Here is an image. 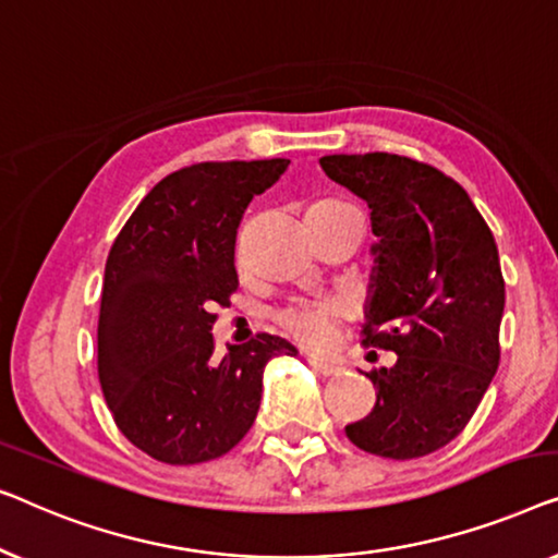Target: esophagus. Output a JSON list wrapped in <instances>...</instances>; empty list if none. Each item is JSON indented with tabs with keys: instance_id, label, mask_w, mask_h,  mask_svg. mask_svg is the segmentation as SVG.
<instances>
[{
	"instance_id": "obj_1",
	"label": "esophagus",
	"mask_w": 558,
	"mask_h": 558,
	"mask_svg": "<svg viewBox=\"0 0 558 558\" xmlns=\"http://www.w3.org/2000/svg\"><path fill=\"white\" fill-rule=\"evenodd\" d=\"M308 359V364L316 368L318 374H324V376H336L341 372V366L339 364H333V361H326V359H318V356H313V354H308L305 356Z\"/></svg>"
}]
</instances>
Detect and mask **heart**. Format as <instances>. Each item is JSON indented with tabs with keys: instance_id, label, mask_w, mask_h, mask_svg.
Instances as JSON below:
<instances>
[{
	"instance_id": "b5f03b06",
	"label": "heart",
	"mask_w": 558,
	"mask_h": 558,
	"mask_svg": "<svg viewBox=\"0 0 558 558\" xmlns=\"http://www.w3.org/2000/svg\"><path fill=\"white\" fill-rule=\"evenodd\" d=\"M361 215L356 207L341 199H318L313 202L305 219H343ZM351 313V305L343 298H324V301H293L276 313V320L282 331H288L295 341L305 347H324L333 336V328L341 318Z\"/></svg>"
}]
</instances>
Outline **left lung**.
I'll use <instances>...</instances> for the list:
<instances>
[{
  "mask_svg": "<svg viewBox=\"0 0 558 558\" xmlns=\"http://www.w3.org/2000/svg\"><path fill=\"white\" fill-rule=\"evenodd\" d=\"M320 167L372 209L379 242L361 343L397 354L366 374L376 404L347 437L389 460L422 458L465 429L498 368V245L468 192L429 163L374 151Z\"/></svg>",
  "mask_w": 558,
  "mask_h": 558,
  "instance_id": "obj_1",
  "label": "left lung"
}]
</instances>
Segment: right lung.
<instances>
[{
  "mask_svg": "<svg viewBox=\"0 0 558 558\" xmlns=\"http://www.w3.org/2000/svg\"><path fill=\"white\" fill-rule=\"evenodd\" d=\"M288 159L202 161L163 177L123 225L106 260L98 379L116 427L169 465L230 452L253 427L263 368L295 356L257 333L215 356L217 305L238 290L234 240L250 199Z\"/></svg>",
  "mask_w": 558,
  "mask_h": 558,
  "instance_id": "right-lung-1",
  "label": "right lung"
}]
</instances>
